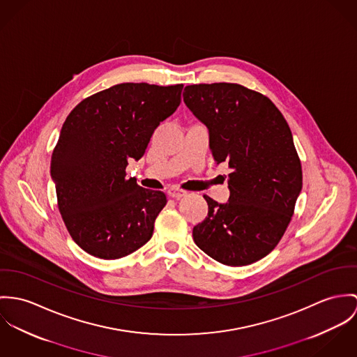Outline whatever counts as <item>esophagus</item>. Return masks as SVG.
Instances as JSON below:
<instances>
[{"label": "esophagus", "instance_id": "obj_1", "mask_svg": "<svg viewBox=\"0 0 357 357\" xmlns=\"http://www.w3.org/2000/svg\"><path fill=\"white\" fill-rule=\"evenodd\" d=\"M167 195H168L169 197L175 198V199H179V198L186 196V192L179 190V189H175V188H171V189H168Z\"/></svg>", "mask_w": 357, "mask_h": 357}]
</instances>
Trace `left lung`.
I'll return each mask as SVG.
<instances>
[{"mask_svg":"<svg viewBox=\"0 0 357 357\" xmlns=\"http://www.w3.org/2000/svg\"><path fill=\"white\" fill-rule=\"evenodd\" d=\"M183 101L206 126L216 164L231 168L229 201L204 196L208 216L193 239L222 264H252L277 246L303 188L289 124L270 98L237 83L186 86Z\"/></svg>","mask_w":357,"mask_h":357,"instance_id":"left-lung-1","label":"left lung"}]
</instances>
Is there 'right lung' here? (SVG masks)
I'll list each match as a JSON object with an SVG mask.
<instances>
[{"instance_id": "1", "label": "right lung", "mask_w": 357, "mask_h": 357, "mask_svg": "<svg viewBox=\"0 0 357 357\" xmlns=\"http://www.w3.org/2000/svg\"><path fill=\"white\" fill-rule=\"evenodd\" d=\"M183 84L120 83L71 111L52 155L57 204L73 239L89 255L115 260L144 246L165 206L162 192L126 179L152 134L181 104Z\"/></svg>"}]
</instances>
